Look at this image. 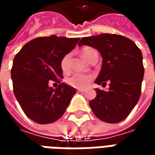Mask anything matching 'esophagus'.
<instances>
[{"label":"esophagus","instance_id":"34e87169","mask_svg":"<svg viewBox=\"0 0 155 155\" xmlns=\"http://www.w3.org/2000/svg\"><path fill=\"white\" fill-rule=\"evenodd\" d=\"M77 91L78 92H84V91H85V90H84V89H78Z\"/></svg>","mask_w":155,"mask_h":155}]
</instances>
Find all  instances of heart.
<instances>
[{
  "label": "heart",
  "instance_id": "obj_1",
  "mask_svg": "<svg viewBox=\"0 0 155 155\" xmlns=\"http://www.w3.org/2000/svg\"><path fill=\"white\" fill-rule=\"evenodd\" d=\"M94 51V49L92 48H86L82 51V55L83 57L89 61L91 54ZM70 58L71 54H67L64 55V57L61 59V69L63 71V73L67 74L71 71V65H70ZM93 79V76L91 74H82V73H74L71 76L68 78L66 82L69 85L72 87L78 88V89H82L87 86L91 81Z\"/></svg>",
  "mask_w": 155,
  "mask_h": 155
}]
</instances>
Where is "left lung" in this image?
Here are the masks:
<instances>
[{
	"instance_id": "left-lung-1",
	"label": "left lung",
	"mask_w": 155,
	"mask_h": 155,
	"mask_svg": "<svg viewBox=\"0 0 155 155\" xmlns=\"http://www.w3.org/2000/svg\"><path fill=\"white\" fill-rule=\"evenodd\" d=\"M79 46L89 45L100 51L102 67L94 83L106 84L107 91L95 89L96 97L90 101L94 115L110 124L119 123L130 114L141 94L144 69L142 52L130 39L116 34L84 37Z\"/></svg>"
}]
</instances>
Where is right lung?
I'll list each match as a JSON object with an SVG mask.
<instances>
[{
	"mask_svg": "<svg viewBox=\"0 0 155 155\" xmlns=\"http://www.w3.org/2000/svg\"><path fill=\"white\" fill-rule=\"evenodd\" d=\"M80 38L51 35L29 41L15 54L12 74L13 91L26 116L35 123L54 122L63 114L76 91L64 83L56 89L51 80L63 78L61 61L77 45Z\"/></svg>",
	"mask_w": 155,
	"mask_h": 155,
	"instance_id": "add662e5",
	"label": "right lung"
}]
</instances>
